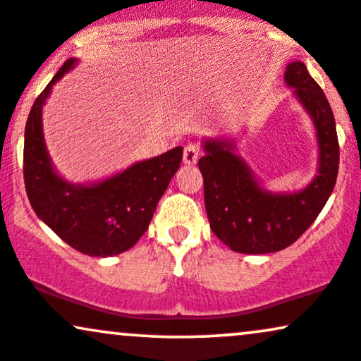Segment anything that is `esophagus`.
I'll use <instances>...</instances> for the list:
<instances>
[{"instance_id":"obj_1","label":"esophagus","mask_w":361,"mask_h":361,"mask_svg":"<svg viewBox=\"0 0 361 361\" xmlns=\"http://www.w3.org/2000/svg\"><path fill=\"white\" fill-rule=\"evenodd\" d=\"M199 155H201V150H199L197 143L189 142L188 145L184 147V155H182V159H184L185 165H194L199 160Z\"/></svg>"}]
</instances>
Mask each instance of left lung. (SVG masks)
I'll use <instances>...</instances> for the list:
<instances>
[{
  "label": "left lung",
  "instance_id": "1",
  "mask_svg": "<svg viewBox=\"0 0 361 361\" xmlns=\"http://www.w3.org/2000/svg\"><path fill=\"white\" fill-rule=\"evenodd\" d=\"M287 86L312 118L319 147L317 176L306 189L277 194L264 189L235 154L230 140H206L199 159L204 179V204L211 230L238 253H274L290 247L314 223L331 196L338 177L340 145L336 123L323 89L302 62L287 63Z\"/></svg>",
  "mask_w": 361,
  "mask_h": 361
}]
</instances>
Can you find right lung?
Instances as JSON below:
<instances>
[{"label": "right lung", "mask_w": 361, "mask_h": 361, "mask_svg": "<svg viewBox=\"0 0 361 361\" xmlns=\"http://www.w3.org/2000/svg\"><path fill=\"white\" fill-rule=\"evenodd\" d=\"M75 62H63L30 109L23 147L25 189L38 218L72 248L89 257L120 255L148 230L155 207L182 162V147L91 185L62 179L47 154L42 108L54 84Z\"/></svg>", "instance_id": "right-lung-1"}]
</instances>
